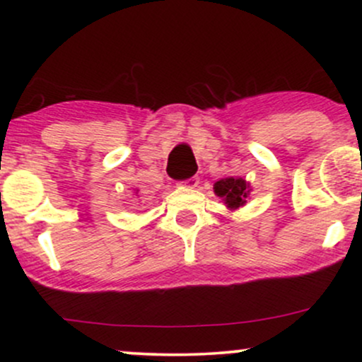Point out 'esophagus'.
Instances as JSON below:
<instances>
[{
    "mask_svg": "<svg viewBox=\"0 0 362 362\" xmlns=\"http://www.w3.org/2000/svg\"><path fill=\"white\" fill-rule=\"evenodd\" d=\"M178 185H185V187H195V185H197V178H195V177H190V178H187V180H182V182H178Z\"/></svg>",
    "mask_w": 362,
    "mask_h": 362,
    "instance_id": "1",
    "label": "esophagus"
}]
</instances>
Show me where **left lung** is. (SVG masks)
I'll return each instance as SVG.
<instances>
[{
	"label": "left lung",
	"mask_w": 362,
	"mask_h": 362,
	"mask_svg": "<svg viewBox=\"0 0 362 362\" xmlns=\"http://www.w3.org/2000/svg\"><path fill=\"white\" fill-rule=\"evenodd\" d=\"M214 192L218 197H221L230 209H236V207L245 204L247 199V182L243 178L228 177L221 178L214 184Z\"/></svg>",
	"instance_id": "left-lung-1"
}]
</instances>
